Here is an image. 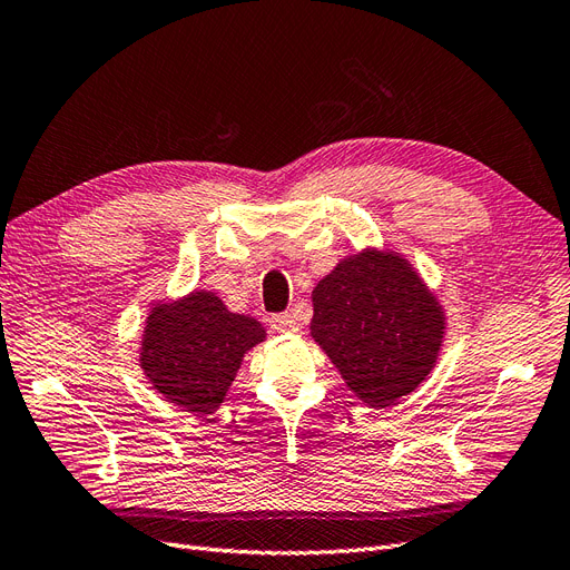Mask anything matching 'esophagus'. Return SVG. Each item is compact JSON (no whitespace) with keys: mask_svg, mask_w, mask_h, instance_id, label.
Listing matches in <instances>:
<instances>
[{"mask_svg":"<svg viewBox=\"0 0 570 570\" xmlns=\"http://www.w3.org/2000/svg\"><path fill=\"white\" fill-rule=\"evenodd\" d=\"M272 330L279 332V334H294V332H298V320L291 313L274 315L272 317Z\"/></svg>","mask_w":570,"mask_h":570,"instance_id":"34e87169","label":"esophagus"}]
</instances>
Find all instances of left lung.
<instances>
[{"instance_id":"8db88e82","label":"left lung","mask_w":570,"mask_h":570,"mask_svg":"<svg viewBox=\"0 0 570 570\" xmlns=\"http://www.w3.org/2000/svg\"><path fill=\"white\" fill-rule=\"evenodd\" d=\"M311 336L353 396L389 409L413 394L439 361L446 313L409 257L363 248L313 288Z\"/></svg>"}]
</instances>
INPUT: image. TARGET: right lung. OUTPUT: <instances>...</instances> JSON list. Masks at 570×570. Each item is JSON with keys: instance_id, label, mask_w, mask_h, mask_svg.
Returning a JSON list of instances; mask_svg holds the SVG:
<instances>
[{"instance_id": "1", "label": "right lung", "mask_w": 570, "mask_h": 570, "mask_svg": "<svg viewBox=\"0 0 570 570\" xmlns=\"http://www.w3.org/2000/svg\"><path fill=\"white\" fill-rule=\"evenodd\" d=\"M267 330L250 315L232 313L215 291L195 288L155 301L140 334L138 363L161 399L193 415H209L229 392L243 357Z\"/></svg>"}]
</instances>
